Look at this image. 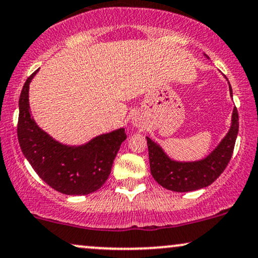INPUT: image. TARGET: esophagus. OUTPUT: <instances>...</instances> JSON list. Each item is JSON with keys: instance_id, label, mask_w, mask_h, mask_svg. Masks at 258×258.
Instances as JSON below:
<instances>
[{"instance_id": "esophagus-1", "label": "esophagus", "mask_w": 258, "mask_h": 258, "mask_svg": "<svg viewBox=\"0 0 258 258\" xmlns=\"http://www.w3.org/2000/svg\"><path fill=\"white\" fill-rule=\"evenodd\" d=\"M132 122H133V125H135V126H137V127L141 126V121H139L138 119H133Z\"/></svg>"}]
</instances>
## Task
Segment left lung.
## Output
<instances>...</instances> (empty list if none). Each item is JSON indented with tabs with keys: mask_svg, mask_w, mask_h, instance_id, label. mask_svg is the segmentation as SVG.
<instances>
[{
	"mask_svg": "<svg viewBox=\"0 0 258 258\" xmlns=\"http://www.w3.org/2000/svg\"><path fill=\"white\" fill-rule=\"evenodd\" d=\"M206 58L209 57L206 55ZM229 93L230 97H233L230 85ZM238 131V110L234 108L232 122L227 135L209 155L195 161H177L171 159L158 143L147 137L152 176L161 186L178 193L193 191L209 186L221 176L224 168L227 167L228 162L232 158Z\"/></svg>",
	"mask_w": 258,
	"mask_h": 258,
	"instance_id": "1",
	"label": "left lung"
}]
</instances>
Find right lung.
Returning <instances> with one entry per match:
<instances>
[{"mask_svg": "<svg viewBox=\"0 0 258 258\" xmlns=\"http://www.w3.org/2000/svg\"><path fill=\"white\" fill-rule=\"evenodd\" d=\"M36 70L26 80L19 98L18 141L24 156L40 178L67 195H87L98 190L110 174L125 128L97 136L81 146H68L40 128L29 104V86Z\"/></svg>", "mask_w": 258, "mask_h": 258, "instance_id": "1", "label": "right lung"}]
</instances>
